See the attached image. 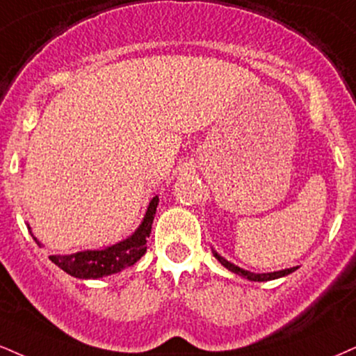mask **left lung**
Returning <instances> with one entry per match:
<instances>
[{
    "instance_id": "left-lung-1",
    "label": "left lung",
    "mask_w": 356,
    "mask_h": 356,
    "mask_svg": "<svg viewBox=\"0 0 356 356\" xmlns=\"http://www.w3.org/2000/svg\"><path fill=\"white\" fill-rule=\"evenodd\" d=\"M213 252V257H216L219 262L224 265L225 268H229L230 272L237 273V275H241L243 278H247V280H252V282H268V280H275V278H280V277H285L289 275V273H292L297 270V267H292V268H285V270H278V272H270V273H254V272H248V270H243V268L237 267V265L230 264L229 260H225L224 257H220L219 254H217L216 250Z\"/></svg>"
}]
</instances>
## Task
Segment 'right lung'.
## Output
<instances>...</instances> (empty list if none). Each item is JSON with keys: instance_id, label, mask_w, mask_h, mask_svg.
Listing matches in <instances>:
<instances>
[{"instance_id": "1", "label": "right lung", "mask_w": 356, "mask_h": 356, "mask_svg": "<svg viewBox=\"0 0 356 356\" xmlns=\"http://www.w3.org/2000/svg\"><path fill=\"white\" fill-rule=\"evenodd\" d=\"M157 204H159V197L156 195L149 202V207L145 211L140 225L126 241L114 243L111 247L97 248V250H83L70 255H49V260L58 265L61 270L70 273L71 277L84 278V280L86 278L108 277L131 267L147 250L145 243H147V237L151 235ZM28 229L31 230V227H28ZM33 238L41 247V242L34 235Z\"/></svg>"}]
</instances>
